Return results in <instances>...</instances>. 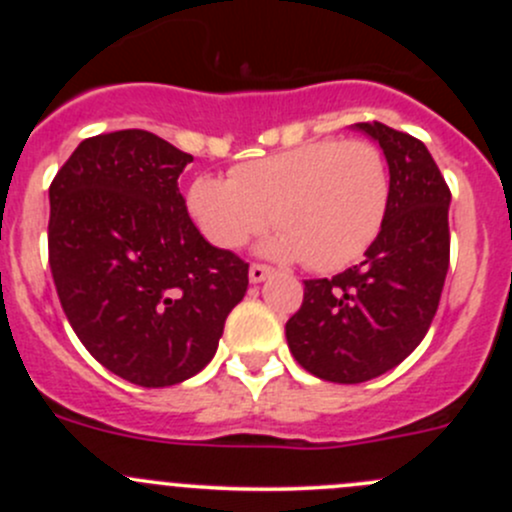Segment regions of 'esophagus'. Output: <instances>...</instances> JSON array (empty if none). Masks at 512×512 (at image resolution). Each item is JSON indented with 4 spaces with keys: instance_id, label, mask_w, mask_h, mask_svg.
Segmentation results:
<instances>
[{
    "instance_id": "1",
    "label": "esophagus",
    "mask_w": 512,
    "mask_h": 512,
    "mask_svg": "<svg viewBox=\"0 0 512 512\" xmlns=\"http://www.w3.org/2000/svg\"><path fill=\"white\" fill-rule=\"evenodd\" d=\"M270 267L267 265H250V282L252 285H260V282H265L267 277H270Z\"/></svg>"
}]
</instances>
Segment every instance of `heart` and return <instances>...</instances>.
<instances>
[{
    "mask_svg": "<svg viewBox=\"0 0 512 512\" xmlns=\"http://www.w3.org/2000/svg\"><path fill=\"white\" fill-rule=\"evenodd\" d=\"M391 173L369 141L322 138L247 160L230 178L200 175L188 213L208 242L237 250L267 225L280 227L265 252L337 272L359 260L384 227Z\"/></svg>",
    "mask_w": 512,
    "mask_h": 512,
    "instance_id": "obj_1",
    "label": "heart"
}]
</instances>
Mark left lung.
Returning <instances> with one entry per match:
<instances>
[{
    "mask_svg": "<svg viewBox=\"0 0 512 512\" xmlns=\"http://www.w3.org/2000/svg\"><path fill=\"white\" fill-rule=\"evenodd\" d=\"M354 128L389 163V213L364 262L304 282L302 307L285 327L297 364L334 384L376 379L414 352L436 317L451 257V190L428 148L379 121Z\"/></svg>",
    "mask_w": 512,
    "mask_h": 512,
    "instance_id": "obj_1",
    "label": "left lung"
}]
</instances>
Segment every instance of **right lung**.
Masks as SVG:
<instances>
[{
	"label": "right lung",
	"instance_id": "1",
	"mask_svg": "<svg viewBox=\"0 0 512 512\" xmlns=\"http://www.w3.org/2000/svg\"><path fill=\"white\" fill-rule=\"evenodd\" d=\"M190 160L156 133H101L49 188V267L66 319L98 364L146 389L205 369L247 292L250 265L190 220L178 188Z\"/></svg>",
	"mask_w": 512,
	"mask_h": 512
}]
</instances>
